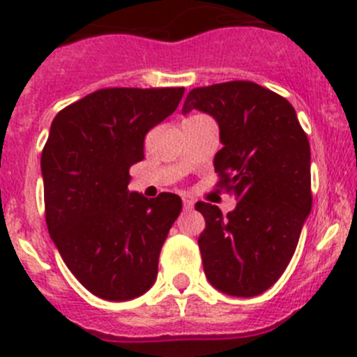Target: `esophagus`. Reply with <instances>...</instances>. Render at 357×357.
I'll return each instance as SVG.
<instances>
[{
  "label": "esophagus",
  "mask_w": 357,
  "mask_h": 357,
  "mask_svg": "<svg viewBox=\"0 0 357 357\" xmlns=\"http://www.w3.org/2000/svg\"><path fill=\"white\" fill-rule=\"evenodd\" d=\"M183 208L185 209H194V201H192V199H188V197H183Z\"/></svg>",
  "instance_id": "obj_1"
}]
</instances>
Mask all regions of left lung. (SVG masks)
<instances>
[{
	"mask_svg": "<svg viewBox=\"0 0 357 357\" xmlns=\"http://www.w3.org/2000/svg\"><path fill=\"white\" fill-rule=\"evenodd\" d=\"M208 112L224 148L215 156L216 186L238 199L234 211L197 202L204 273L218 291L259 296L282 276L312 209L310 144L294 107L252 81L194 88L181 112Z\"/></svg>",
	"mask_w": 357,
	"mask_h": 357,
	"instance_id": "obj_1",
	"label": "left lung"
}]
</instances>
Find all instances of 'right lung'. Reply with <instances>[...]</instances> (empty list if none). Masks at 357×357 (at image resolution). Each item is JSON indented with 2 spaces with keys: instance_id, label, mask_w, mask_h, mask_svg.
Here are the masks:
<instances>
[{
  "instance_id": "obj_1",
  "label": "right lung",
  "mask_w": 357,
  "mask_h": 357,
  "mask_svg": "<svg viewBox=\"0 0 357 357\" xmlns=\"http://www.w3.org/2000/svg\"><path fill=\"white\" fill-rule=\"evenodd\" d=\"M185 88H103L56 114L42 151L45 222L59 255L91 294L126 301L158 273L181 199L130 194L146 133L176 111Z\"/></svg>"
}]
</instances>
